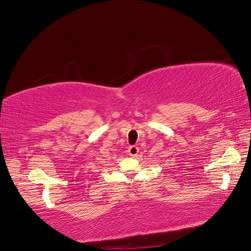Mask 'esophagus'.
Masks as SVG:
<instances>
[{"label":"esophagus","mask_w":251,"mask_h":251,"mask_svg":"<svg viewBox=\"0 0 251 251\" xmlns=\"http://www.w3.org/2000/svg\"><path fill=\"white\" fill-rule=\"evenodd\" d=\"M139 153V149H138V147H136V146H131V147H128V150H127V154L130 155L131 157H136L137 156V154Z\"/></svg>","instance_id":"obj_1"}]
</instances>
